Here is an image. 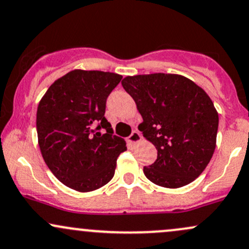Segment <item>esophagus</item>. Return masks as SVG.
I'll return each instance as SVG.
<instances>
[{"label": "esophagus", "mask_w": 249, "mask_h": 249, "mask_svg": "<svg viewBox=\"0 0 249 249\" xmlns=\"http://www.w3.org/2000/svg\"><path fill=\"white\" fill-rule=\"evenodd\" d=\"M141 141H142V136L138 131H133V132L131 133V136L128 137V142H130L131 144H137V142H139Z\"/></svg>", "instance_id": "obj_1"}]
</instances>
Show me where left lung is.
Returning <instances> with one entry per match:
<instances>
[{
	"label": "left lung",
	"instance_id": "1",
	"mask_svg": "<svg viewBox=\"0 0 249 249\" xmlns=\"http://www.w3.org/2000/svg\"><path fill=\"white\" fill-rule=\"evenodd\" d=\"M123 88L142 117L138 128L158 151L144 166L158 186L178 188L204 172L215 150L219 116L210 96L196 83L174 73L127 76Z\"/></svg>",
	"mask_w": 249,
	"mask_h": 249
}]
</instances>
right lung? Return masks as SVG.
Listing matches in <instances>:
<instances>
[{"label":"right lung","mask_w":249,"mask_h":249,"mask_svg":"<svg viewBox=\"0 0 249 249\" xmlns=\"http://www.w3.org/2000/svg\"><path fill=\"white\" fill-rule=\"evenodd\" d=\"M123 76L72 70L58 78L37 107L38 145L45 164L65 186L90 192L107 185L126 142L105 118L107 99Z\"/></svg>","instance_id":"add662e5"}]
</instances>
